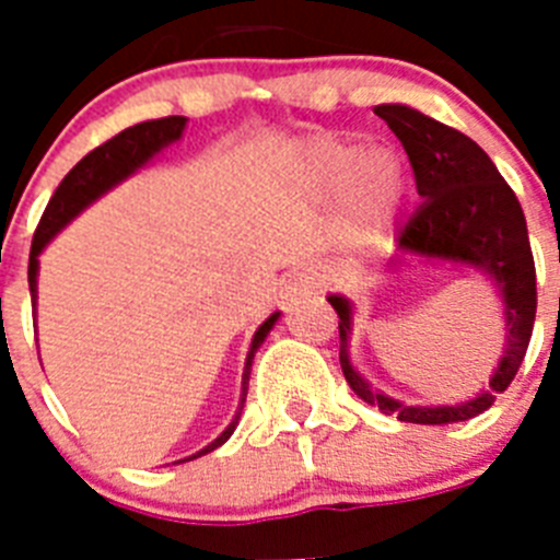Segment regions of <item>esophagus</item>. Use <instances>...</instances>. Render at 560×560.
Returning <instances> with one entry per match:
<instances>
[{
    "label": "esophagus",
    "mask_w": 560,
    "mask_h": 560,
    "mask_svg": "<svg viewBox=\"0 0 560 560\" xmlns=\"http://www.w3.org/2000/svg\"><path fill=\"white\" fill-rule=\"evenodd\" d=\"M325 291V280L323 275H316V271H296L294 277L285 285V300L289 303H296V300H305V296H316Z\"/></svg>",
    "instance_id": "1"
}]
</instances>
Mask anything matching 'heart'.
Instances as JSON below:
<instances>
[{
    "label": "heart",
    "mask_w": 560,
    "mask_h": 560,
    "mask_svg": "<svg viewBox=\"0 0 560 560\" xmlns=\"http://www.w3.org/2000/svg\"><path fill=\"white\" fill-rule=\"evenodd\" d=\"M294 173L314 196L339 205V249L364 257L384 249L407 199V167L387 145L359 148L339 133H314L296 148Z\"/></svg>",
    "instance_id": "obj_1"
}]
</instances>
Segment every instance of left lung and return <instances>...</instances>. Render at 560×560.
Listing matches in <instances>:
<instances>
[{
    "mask_svg": "<svg viewBox=\"0 0 560 560\" xmlns=\"http://www.w3.org/2000/svg\"><path fill=\"white\" fill-rule=\"evenodd\" d=\"M375 114L393 128L407 151L418 196L423 199L407 230L400 232V255L393 266L398 269L412 260H448L488 277L502 296L504 348L488 387L479 389L474 398L452 407H409L373 389V384L353 368V303L348 296L330 294L328 303L339 314L341 373L364 404L378 407L384 415H395L404 423H459L482 415L499 393L511 387L530 345L536 323V264L527 221L516 192L471 137L404 103H381Z\"/></svg>",
    "mask_w": 560,
    "mask_h": 560,
    "instance_id": "left-lung-1",
    "label": "left lung"
}]
</instances>
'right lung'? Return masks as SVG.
Returning <instances> with one entry per match:
<instances>
[{"mask_svg":"<svg viewBox=\"0 0 560 560\" xmlns=\"http://www.w3.org/2000/svg\"><path fill=\"white\" fill-rule=\"evenodd\" d=\"M185 126L187 117H162V120L137 122V126L126 128V131H120L108 142H103V145L95 148L92 153H86V156L63 176L56 196L49 199L47 210H44L42 221H38V230L36 235H33V246H30L27 283L33 303H36L38 296V255L44 252V246H47L69 221L78 219L89 205H95V201L101 199V196H106L112 187H117L120 182H126L131 173L145 167L156 153L165 151V148L173 145L176 140H182ZM277 319H280V311H275V314L255 330V336H252L249 353H246L244 364V381H241V404H237V412L235 418H232V423L219 434V438L212 440L210 446H205L199 454H192V457L187 459H196L201 457V454L215 452V448L224 446L226 440H230V434L235 432L237 420H241V409H244L246 389H249L252 359H255L257 348L266 341L269 330L275 328ZM187 459H179V463H187Z\"/></svg>","mask_w":560,"mask_h":560,"instance_id":"1","label":"right lung"}]
</instances>
